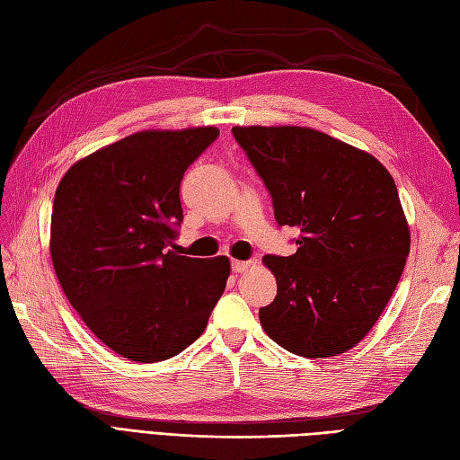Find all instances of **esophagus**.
I'll use <instances>...</instances> for the list:
<instances>
[{"label":"esophagus","mask_w":460,"mask_h":460,"mask_svg":"<svg viewBox=\"0 0 460 460\" xmlns=\"http://www.w3.org/2000/svg\"><path fill=\"white\" fill-rule=\"evenodd\" d=\"M249 269V262L247 261H232V272L235 274H242Z\"/></svg>","instance_id":"34e87169"}]
</instances>
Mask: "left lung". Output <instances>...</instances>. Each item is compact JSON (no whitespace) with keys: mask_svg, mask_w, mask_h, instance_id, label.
Masks as SVG:
<instances>
[{"mask_svg":"<svg viewBox=\"0 0 460 460\" xmlns=\"http://www.w3.org/2000/svg\"><path fill=\"white\" fill-rule=\"evenodd\" d=\"M297 252L262 261L276 297L259 311L286 351L324 358L363 340L394 296L411 252L397 186L368 153L301 127H234Z\"/></svg>","mask_w":460,"mask_h":460,"instance_id":"1","label":"left lung"}]
</instances>
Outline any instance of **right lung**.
Segmentation results:
<instances>
[{
    "label": "right lung",
    "instance_id": "add662e5",
    "mask_svg": "<svg viewBox=\"0 0 460 460\" xmlns=\"http://www.w3.org/2000/svg\"><path fill=\"white\" fill-rule=\"evenodd\" d=\"M217 137L213 127L132 134L75 163L55 191L59 284L95 338L134 363L184 351L226 288L228 257L172 252L180 182Z\"/></svg>",
    "mask_w": 460,
    "mask_h": 460
}]
</instances>
